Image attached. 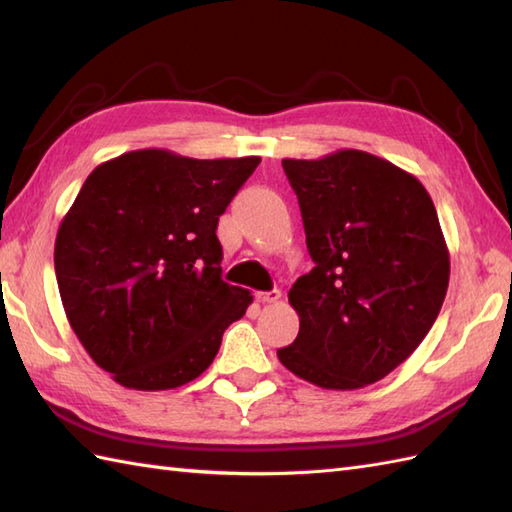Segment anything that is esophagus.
Listing matches in <instances>:
<instances>
[{
  "mask_svg": "<svg viewBox=\"0 0 512 512\" xmlns=\"http://www.w3.org/2000/svg\"><path fill=\"white\" fill-rule=\"evenodd\" d=\"M257 301L259 303H275L281 299V290H266V292H257Z\"/></svg>",
  "mask_w": 512,
  "mask_h": 512,
  "instance_id": "esophagus-1",
  "label": "esophagus"
}]
</instances>
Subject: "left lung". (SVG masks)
<instances>
[{"instance_id": "1", "label": "left lung", "mask_w": 512, "mask_h": 512, "mask_svg": "<svg viewBox=\"0 0 512 512\" xmlns=\"http://www.w3.org/2000/svg\"><path fill=\"white\" fill-rule=\"evenodd\" d=\"M314 268L288 292L299 334L277 350L323 389H358L407 361L436 323L449 250L427 189L358 149L281 160Z\"/></svg>"}]
</instances>
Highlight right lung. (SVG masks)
Masks as SVG:
<instances>
[{
	"label": "right lung",
	"instance_id": "obj_1",
	"mask_svg": "<svg viewBox=\"0 0 512 512\" xmlns=\"http://www.w3.org/2000/svg\"><path fill=\"white\" fill-rule=\"evenodd\" d=\"M262 158L140 149L96 167L54 242L61 301L85 352L118 385L198 378L250 292L222 279L217 222Z\"/></svg>",
	"mask_w": 512,
	"mask_h": 512
}]
</instances>
